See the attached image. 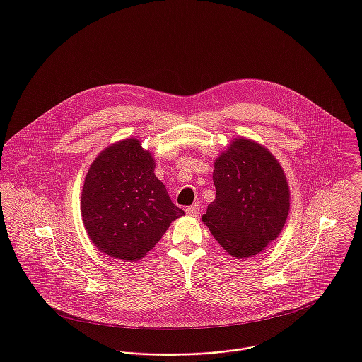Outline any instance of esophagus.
<instances>
[{
	"label": "esophagus",
	"instance_id": "obj_1",
	"mask_svg": "<svg viewBox=\"0 0 362 362\" xmlns=\"http://www.w3.org/2000/svg\"><path fill=\"white\" fill-rule=\"evenodd\" d=\"M185 211H187V214H188V216H191V217H198L201 210H199L198 205H194V206L187 207V210H185Z\"/></svg>",
	"mask_w": 362,
	"mask_h": 362
}]
</instances>
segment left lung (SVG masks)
I'll use <instances>...</instances> for the list:
<instances>
[{"label":"left lung","instance_id":"left-lung-1","mask_svg":"<svg viewBox=\"0 0 362 362\" xmlns=\"http://www.w3.org/2000/svg\"><path fill=\"white\" fill-rule=\"evenodd\" d=\"M216 199L204 224L237 259L260 254L276 240L288 216L290 188L277 158L248 138H235L214 160Z\"/></svg>","mask_w":362,"mask_h":362}]
</instances>
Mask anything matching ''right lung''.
Returning <instances> with one entry per match:
<instances>
[{
  "label": "right lung",
  "instance_id": "obj_1",
  "mask_svg": "<svg viewBox=\"0 0 362 362\" xmlns=\"http://www.w3.org/2000/svg\"><path fill=\"white\" fill-rule=\"evenodd\" d=\"M155 158L136 138L102 151L85 177L81 213L95 247L111 258L141 260L171 221L184 216L155 175Z\"/></svg>",
  "mask_w": 362,
  "mask_h": 362
}]
</instances>
